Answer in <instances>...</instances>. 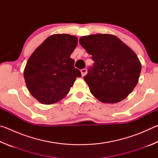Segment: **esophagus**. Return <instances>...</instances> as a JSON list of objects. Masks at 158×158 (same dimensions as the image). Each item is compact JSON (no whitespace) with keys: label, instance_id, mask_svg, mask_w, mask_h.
<instances>
[{"label":"esophagus","instance_id":"obj_1","mask_svg":"<svg viewBox=\"0 0 158 158\" xmlns=\"http://www.w3.org/2000/svg\"><path fill=\"white\" fill-rule=\"evenodd\" d=\"M86 73H87V69H85V68H84V69H81V75H82V77L85 76V74H86Z\"/></svg>","mask_w":158,"mask_h":158}]
</instances>
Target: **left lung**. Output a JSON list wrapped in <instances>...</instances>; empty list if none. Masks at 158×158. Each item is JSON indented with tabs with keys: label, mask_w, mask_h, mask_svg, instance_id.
Here are the masks:
<instances>
[{
	"label": "left lung",
	"mask_w": 158,
	"mask_h": 158,
	"mask_svg": "<svg viewBox=\"0 0 158 158\" xmlns=\"http://www.w3.org/2000/svg\"><path fill=\"white\" fill-rule=\"evenodd\" d=\"M79 43L94 61L84 77L90 93L105 103L124 100L137 85L141 73L135 53L110 34L81 37Z\"/></svg>",
	"instance_id": "left-lung-1"
}]
</instances>
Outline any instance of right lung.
I'll return each instance as SVG.
<instances>
[{"label": "right lung", "mask_w": 158, "mask_h": 158, "mask_svg": "<svg viewBox=\"0 0 158 158\" xmlns=\"http://www.w3.org/2000/svg\"><path fill=\"white\" fill-rule=\"evenodd\" d=\"M77 42L75 36L53 35L29 58L23 76L29 92L40 103L50 105L60 100L68 94L77 77H81L70 58Z\"/></svg>", "instance_id": "obj_1"}]
</instances>
